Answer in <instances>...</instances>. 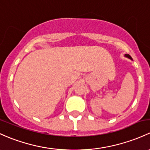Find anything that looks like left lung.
Instances as JSON below:
<instances>
[{"label": "left lung", "instance_id": "obj_1", "mask_svg": "<svg viewBox=\"0 0 150 150\" xmlns=\"http://www.w3.org/2000/svg\"><path fill=\"white\" fill-rule=\"evenodd\" d=\"M124 57H126L129 58V59H130L131 60H133V59H132V57H131L130 55H129V54H126L125 55H124Z\"/></svg>", "mask_w": 150, "mask_h": 150}]
</instances>
